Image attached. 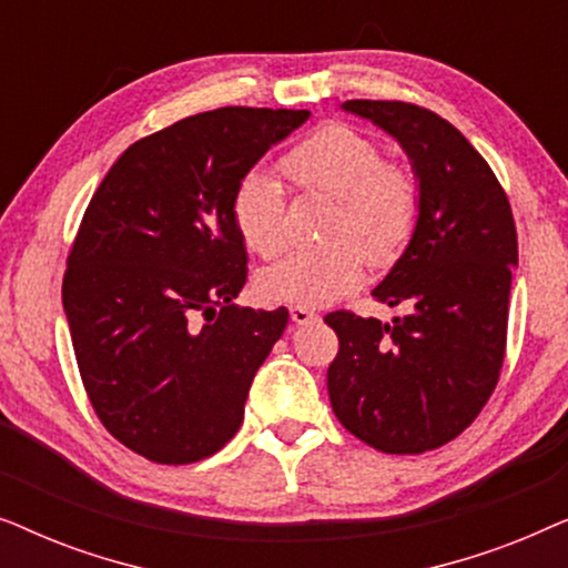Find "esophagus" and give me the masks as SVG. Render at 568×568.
I'll list each match as a JSON object with an SVG mask.
<instances>
[{
    "mask_svg": "<svg viewBox=\"0 0 568 568\" xmlns=\"http://www.w3.org/2000/svg\"><path fill=\"white\" fill-rule=\"evenodd\" d=\"M290 315H292L294 325H307V323L317 321V313H313V310H307V307H292Z\"/></svg>",
    "mask_w": 568,
    "mask_h": 568,
    "instance_id": "1",
    "label": "esophagus"
}]
</instances>
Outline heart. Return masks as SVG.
<instances>
[{"mask_svg":"<svg viewBox=\"0 0 568 568\" xmlns=\"http://www.w3.org/2000/svg\"><path fill=\"white\" fill-rule=\"evenodd\" d=\"M282 170L300 189L336 199L325 232L336 240L300 247L263 268L255 278L263 300L328 305L362 284L367 258L385 266L406 247L418 216V185L408 170L387 165L383 150L362 131L344 123L317 129L284 154ZM232 220L251 253L268 258L282 247L284 189L271 170H253L240 181Z\"/></svg>","mask_w":568,"mask_h":568,"instance_id":"heart-1","label":"heart"}]
</instances>
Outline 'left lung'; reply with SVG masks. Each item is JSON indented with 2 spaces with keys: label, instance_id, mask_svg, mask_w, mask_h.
Here are the masks:
<instances>
[{
  "label": "left lung",
  "instance_id": "8db88e82",
  "mask_svg": "<svg viewBox=\"0 0 568 568\" xmlns=\"http://www.w3.org/2000/svg\"><path fill=\"white\" fill-rule=\"evenodd\" d=\"M341 111L390 134L418 185L410 240L372 297L408 315L390 323L325 315L338 333L328 395L354 437L393 455L455 439L486 406L507 346L517 230L507 193L453 123L398 100Z\"/></svg>",
  "mask_w": 568,
  "mask_h": 568
}]
</instances>
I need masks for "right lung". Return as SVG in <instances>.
<instances>
[{
  "label": "right lung",
  "instance_id": "add662e5",
  "mask_svg": "<svg viewBox=\"0 0 568 568\" xmlns=\"http://www.w3.org/2000/svg\"><path fill=\"white\" fill-rule=\"evenodd\" d=\"M310 111L216 108L131 144L92 196L61 302L100 422L146 460L214 455L290 313L237 307L243 178Z\"/></svg>",
  "mask_w": 568,
  "mask_h": 568
}]
</instances>
